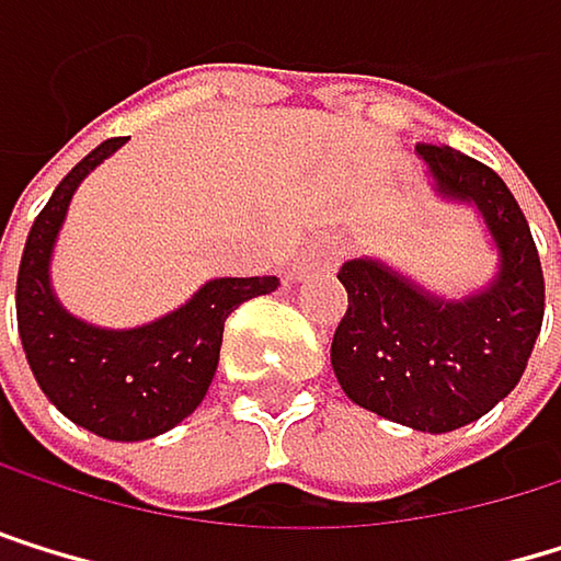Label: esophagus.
I'll list each match as a JSON object with an SVG mask.
<instances>
[{
	"label": "esophagus",
	"instance_id": "obj_1",
	"mask_svg": "<svg viewBox=\"0 0 561 561\" xmlns=\"http://www.w3.org/2000/svg\"><path fill=\"white\" fill-rule=\"evenodd\" d=\"M336 259H340V249H336V245H330V242L312 245L309 255H302V259L289 268V275H293V278H302V275H309L312 268H333Z\"/></svg>",
	"mask_w": 561,
	"mask_h": 561
}]
</instances>
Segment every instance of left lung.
<instances>
[{"label": "left lung", "mask_w": 561, "mask_h": 561, "mask_svg": "<svg viewBox=\"0 0 561 561\" xmlns=\"http://www.w3.org/2000/svg\"><path fill=\"white\" fill-rule=\"evenodd\" d=\"M417 154L434 195L478 215L494 272L484 286L450 299L383 259L343 262L350 306L330 359L343 393L363 411L447 434L484 417L518 387L542 330L546 283L508 184L447 144H421Z\"/></svg>", "instance_id": "left-lung-1"}]
</instances>
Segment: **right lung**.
Masks as SVG:
<instances>
[{
    "label": "right lung",
    "instance_id": "add662e5",
    "mask_svg": "<svg viewBox=\"0 0 561 561\" xmlns=\"http://www.w3.org/2000/svg\"><path fill=\"white\" fill-rule=\"evenodd\" d=\"M124 144L103 140L56 184L19 262L15 319L30 370L62 417L106 440H147L195 414L218 370L225 319L245 299L275 293L278 278H208L178 309L130 330L73 316L53 289V249L77 187Z\"/></svg>",
    "mask_w": 561,
    "mask_h": 561
}]
</instances>
